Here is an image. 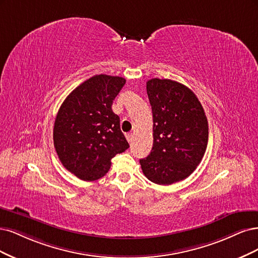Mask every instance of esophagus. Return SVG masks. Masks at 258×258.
<instances>
[{"mask_svg": "<svg viewBox=\"0 0 258 258\" xmlns=\"http://www.w3.org/2000/svg\"><path fill=\"white\" fill-rule=\"evenodd\" d=\"M125 137H126L128 143H132L133 138H134V135H133V133H127V134H125Z\"/></svg>", "mask_w": 258, "mask_h": 258, "instance_id": "1", "label": "esophagus"}]
</instances>
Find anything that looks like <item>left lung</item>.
<instances>
[{
    "instance_id": "left-lung-1",
    "label": "left lung",
    "mask_w": 258,
    "mask_h": 258,
    "mask_svg": "<svg viewBox=\"0 0 258 258\" xmlns=\"http://www.w3.org/2000/svg\"><path fill=\"white\" fill-rule=\"evenodd\" d=\"M153 114V147L140 165L153 183L169 185L187 178L207 149L208 121L194 92L170 79L147 81Z\"/></svg>"
}]
</instances>
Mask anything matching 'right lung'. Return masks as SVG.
<instances>
[{
	"instance_id": "add662e5",
	"label": "right lung",
	"mask_w": 258,
	"mask_h": 258,
	"mask_svg": "<svg viewBox=\"0 0 258 258\" xmlns=\"http://www.w3.org/2000/svg\"><path fill=\"white\" fill-rule=\"evenodd\" d=\"M125 79L95 75L65 98L57 111L53 144L64 167L84 181L104 177L115 154L130 148L111 106Z\"/></svg>"
}]
</instances>
